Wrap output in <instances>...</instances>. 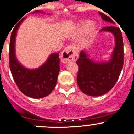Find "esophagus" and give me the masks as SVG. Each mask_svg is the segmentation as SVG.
<instances>
[{"label":"esophagus","mask_w":134,"mask_h":134,"mask_svg":"<svg viewBox=\"0 0 134 134\" xmlns=\"http://www.w3.org/2000/svg\"><path fill=\"white\" fill-rule=\"evenodd\" d=\"M78 59V53L75 46L70 45L66 47L61 54V60L63 63L76 61Z\"/></svg>","instance_id":"34e87169"}]
</instances>
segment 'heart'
I'll return each mask as SVG.
<instances>
[{"instance_id": "1", "label": "heart", "mask_w": 134, "mask_h": 134, "mask_svg": "<svg viewBox=\"0 0 134 134\" xmlns=\"http://www.w3.org/2000/svg\"><path fill=\"white\" fill-rule=\"evenodd\" d=\"M78 30L80 32H85L87 30L92 34H93L96 32L97 30V26L94 23H92L90 20H83L80 22L78 25Z\"/></svg>"}]
</instances>
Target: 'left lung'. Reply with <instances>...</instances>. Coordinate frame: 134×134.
<instances>
[{"label":"left lung","instance_id":"8db88e82","mask_svg":"<svg viewBox=\"0 0 134 134\" xmlns=\"http://www.w3.org/2000/svg\"><path fill=\"white\" fill-rule=\"evenodd\" d=\"M103 21L115 24L105 14L99 12ZM111 32L115 40V46L108 61L96 62L85 50H82L76 61L79 66L77 81L80 90L90 96H100L107 93L115 86L120 76L124 63V49L121 31L111 25L102 29L99 32Z\"/></svg>","mask_w":134,"mask_h":134}]
</instances>
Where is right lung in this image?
Returning <instances> with one entry per match:
<instances>
[{"mask_svg": "<svg viewBox=\"0 0 134 134\" xmlns=\"http://www.w3.org/2000/svg\"><path fill=\"white\" fill-rule=\"evenodd\" d=\"M32 13H44L40 10ZM25 18L18 22L13 29L10 43V68L13 79L19 90L25 96L39 99L48 96L56 85L59 75V54L54 53L49 55L47 60L37 69H28L21 64L15 55V38L18 30Z\"/></svg>", "mask_w": 134, "mask_h": 134, "instance_id": "add662e5", "label": "right lung"}]
</instances>
